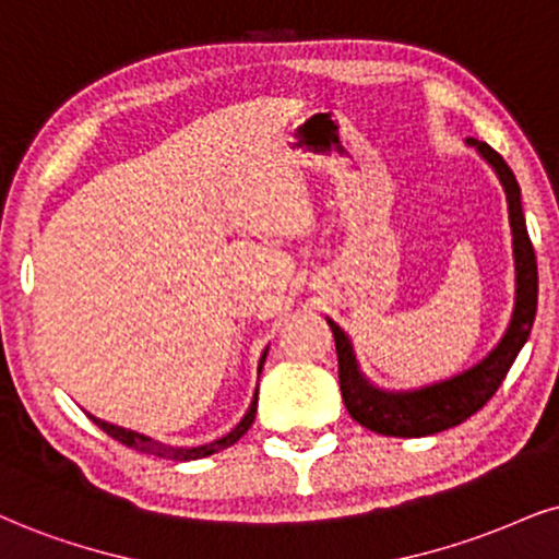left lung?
Segmentation results:
<instances>
[{
  "instance_id": "obj_1",
  "label": "left lung",
  "mask_w": 559,
  "mask_h": 559,
  "mask_svg": "<svg viewBox=\"0 0 559 559\" xmlns=\"http://www.w3.org/2000/svg\"><path fill=\"white\" fill-rule=\"evenodd\" d=\"M469 144H474L481 157L492 165L508 194L515 272H519V298H515L511 329L477 368L466 370V373L451 378V381L427 385L423 391H412V394H385V391L373 389L360 376L349 340L334 321H329L336 342V357H340V389L344 406H347L353 419L368 427V430L378 432V436L423 438L466 423L495 396V391L506 381L513 360L519 357L521 347L526 344L528 334H532L536 298H539V274H536V253L526 230V217H523L521 210L519 181H515L513 170L508 168V163L502 160L500 153H495L490 144L477 140H469Z\"/></svg>"
}]
</instances>
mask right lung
Returning <instances> with one entry per match:
<instances>
[{"label":"right lung","mask_w":559,"mask_h":559,"mask_svg":"<svg viewBox=\"0 0 559 559\" xmlns=\"http://www.w3.org/2000/svg\"><path fill=\"white\" fill-rule=\"evenodd\" d=\"M264 357H266V353L261 355L259 373H261V365H264ZM257 396H259V389H257V394H253V402H251V406H248L246 417L240 419V423L236 425V430H230V432H227L225 438L215 440V443L197 445V448H174V445H165V443H160V440H153V438H147V436H140V432H134V430H123V427H116V425L103 423V419H98V417H90V419H93V423L98 425L103 432H108V436H111L114 440H119L121 445L134 448V451H140V453H150V456H157V459L191 461V459H204V456H212V453H217V451H223V448H227V445L238 443V440L243 438L246 432H248V427L253 425V417H257Z\"/></svg>","instance_id":"add662e5"}]
</instances>
